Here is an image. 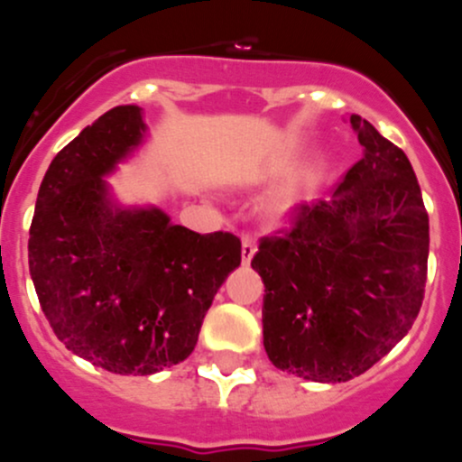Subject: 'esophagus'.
I'll return each mask as SVG.
<instances>
[{"mask_svg": "<svg viewBox=\"0 0 462 462\" xmlns=\"http://www.w3.org/2000/svg\"><path fill=\"white\" fill-rule=\"evenodd\" d=\"M255 255V242L249 236H242V263L249 264Z\"/></svg>", "mask_w": 462, "mask_h": 462, "instance_id": "34e87169", "label": "esophagus"}]
</instances>
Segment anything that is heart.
Segmentation results:
<instances>
[{
  "instance_id": "heart-1",
  "label": "heart",
  "mask_w": 462,
  "mask_h": 462,
  "mask_svg": "<svg viewBox=\"0 0 462 462\" xmlns=\"http://www.w3.org/2000/svg\"><path fill=\"white\" fill-rule=\"evenodd\" d=\"M291 199H294V193H291V190H285V193L281 195V207H287Z\"/></svg>"
}]
</instances>
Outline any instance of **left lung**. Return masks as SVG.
Listing matches in <instances>:
<instances>
[{
    "mask_svg": "<svg viewBox=\"0 0 462 462\" xmlns=\"http://www.w3.org/2000/svg\"><path fill=\"white\" fill-rule=\"evenodd\" d=\"M350 123L362 159L251 260L264 282L269 362L321 384L353 380L391 353L427 282L429 216L413 168L366 118Z\"/></svg>",
    "mask_w": 462,
    "mask_h": 462,
    "instance_id": "left-lung-1",
    "label": "left lung"
}]
</instances>
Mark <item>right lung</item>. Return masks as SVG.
I'll return each instance as SVG.
<instances>
[{
    "mask_svg": "<svg viewBox=\"0 0 462 462\" xmlns=\"http://www.w3.org/2000/svg\"><path fill=\"white\" fill-rule=\"evenodd\" d=\"M148 141L143 107L118 105L56 154L31 222L29 269L67 350L116 375L184 362L240 264L233 233H195L152 204H123L105 177Z\"/></svg>",
    "mask_w": 462,
    "mask_h": 462,
    "instance_id": "add662e5",
    "label": "right lung"
}]
</instances>
